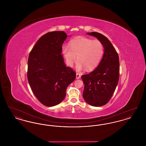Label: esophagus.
<instances>
[{"instance_id": "34e87169", "label": "esophagus", "mask_w": 146, "mask_h": 146, "mask_svg": "<svg viewBox=\"0 0 146 146\" xmlns=\"http://www.w3.org/2000/svg\"><path fill=\"white\" fill-rule=\"evenodd\" d=\"M81 77V76H80V74H79V73H76V78L77 79H79Z\"/></svg>"}]
</instances>
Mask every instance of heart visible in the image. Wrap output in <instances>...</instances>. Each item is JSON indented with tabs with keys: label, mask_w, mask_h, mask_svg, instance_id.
<instances>
[{
	"label": "heart",
	"mask_w": 146,
	"mask_h": 146,
	"mask_svg": "<svg viewBox=\"0 0 146 146\" xmlns=\"http://www.w3.org/2000/svg\"><path fill=\"white\" fill-rule=\"evenodd\" d=\"M62 52L67 64L72 67L77 58L76 69L82 70L86 67L91 70L100 62L104 53L102 43L85 36H78L72 39L69 46L64 45Z\"/></svg>",
	"instance_id": "1"
}]
</instances>
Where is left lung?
<instances>
[{"instance_id":"left-lung-1","label":"left lung","mask_w":146,"mask_h":146,"mask_svg":"<svg viewBox=\"0 0 146 146\" xmlns=\"http://www.w3.org/2000/svg\"><path fill=\"white\" fill-rule=\"evenodd\" d=\"M97 38L104 48V54L97 68L82 76L84 84L83 96L86 103L94 107L105 105L110 100L119 79V59L118 53L109 39L97 33H88Z\"/></svg>"}]
</instances>
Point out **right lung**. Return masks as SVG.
<instances>
[{
    "instance_id": "1",
    "label": "right lung",
    "mask_w": 146,
    "mask_h": 146,
    "mask_svg": "<svg viewBox=\"0 0 146 146\" xmlns=\"http://www.w3.org/2000/svg\"><path fill=\"white\" fill-rule=\"evenodd\" d=\"M67 36L63 31L43 35L28 57V83L35 97L48 107L62 101L67 88L76 77V73L66 66L61 55Z\"/></svg>"
}]
</instances>
